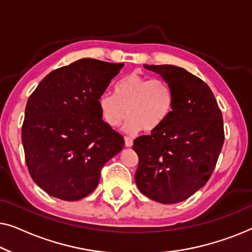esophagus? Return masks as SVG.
<instances>
[{
  "label": "esophagus",
  "instance_id": "obj_1",
  "mask_svg": "<svg viewBox=\"0 0 252 252\" xmlns=\"http://www.w3.org/2000/svg\"><path fill=\"white\" fill-rule=\"evenodd\" d=\"M125 146L127 148H130L133 146V140L130 137H125Z\"/></svg>",
  "mask_w": 252,
  "mask_h": 252
}]
</instances>
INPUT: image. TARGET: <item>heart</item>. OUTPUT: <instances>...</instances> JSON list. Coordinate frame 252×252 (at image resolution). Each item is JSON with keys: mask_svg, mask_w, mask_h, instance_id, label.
<instances>
[{"mask_svg": "<svg viewBox=\"0 0 252 252\" xmlns=\"http://www.w3.org/2000/svg\"><path fill=\"white\" fill-rule=\"evenodd\" d=\"M102 118L117 127L128 113L124 130L135 134L141 129L153 132L166 122L173 109V92L166 81L130 73L116 86V94L105 92L99 96Z\"/></svg>", "mask_w": 252, "mask_h": 252, "instance_id": "obj_1", "label": "heart"}]
</instances>
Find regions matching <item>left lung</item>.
<instances>
[{"label":"left lung","instance_id":"obj_1","mask_svg":"<svg viewBox=\"0 0 252 252\" xmlns=\"http://www.w3.org/2000/svg\"><path fill=\"white\" fill-rule=\"evenodd\" d=\"M173 92V109L163 125L134 140L139 156L137 188L155 202L174 204L201 189L211 177L223 144V123L208 85L174 65H143Z\"/></svg>","mask_w":252,"mask_h":252}]
</instances>
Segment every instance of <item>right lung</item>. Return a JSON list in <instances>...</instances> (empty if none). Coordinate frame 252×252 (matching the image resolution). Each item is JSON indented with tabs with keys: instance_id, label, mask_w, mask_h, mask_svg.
<instances>
[{
	"instance_id": "obj_1",
	"label": "right lung",
	"mask_w": 252,
	"mask_h": 252,
	"mask_svg": "<svg viewBox=\"0 0 252 252\" xmlns=\"http://www.w3.org/2000/svg\"><path fill=\"white\" fill-rule=\"evenodd\" d=\"M124 66L84 58L40 82L25 109L22 141L34 182L47 194L79 201L97 187L124 139L103 122L98 98Z\"/></svg>"
}]
</instances>
